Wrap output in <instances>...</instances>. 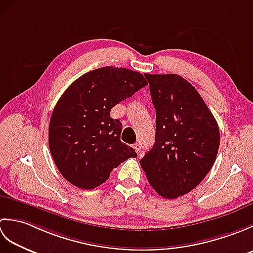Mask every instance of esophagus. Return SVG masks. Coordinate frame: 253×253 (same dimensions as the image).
I'll return each instance as SVG.
<instances>
[{"label":"esophagus","mask_w":253,"mask_h":253,"mask_svg":"<svg viewBox=\"0 0 253 253\" xmlns=\"http://www.w3.org/2000/svg\"><path fill=\"white\" fill-rule=\"evenodd\" d=\"M132 148L135 149L136 152H139V151H140V149H141V144L139 143V142H137L135 144H132Z\"/></svg>","instance_id":"obj_1"}]
</instances>
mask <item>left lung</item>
I'll return each instance as SVG.
<instances>
[{"label": "left lung", "instance_id": "1", "mask_svg": "<svg viewBox=\"0 0 253 253\" xmlns=\"http://www.w3.org/2000/svg\"><path fill=\"white\" fill-rule=\"evenodd\" d=\"M157 115L155 142L140 160L161 197L175 199L196 188L212 169L219 147L215 118L189 82L176 74H144Z\"/></svg>", "mask_w": 253, "mask_h": 253}]
</instances>
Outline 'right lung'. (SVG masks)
I'll return each mask as SVG.
<instances>
[{
  "instance_id": "obj_1",
  "label": "right lung",
  "mask_w": 253,
  "mask_h": 253,
  "mask_svg": "<svg viewBox=\"0 0 253 253\" xmlns=\"http://www.w3.org/2000/svg\"><path fill=\"white\" fill-rule=\"evenodd\" d=\"M148 83L141 73L101 67L80 76L62 94L52 112L49 147L64 178L82 189H93L135 150L121 141L122 123L111 110Z\"/></svg>"
}]
</instances>
